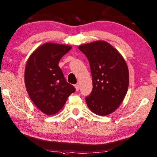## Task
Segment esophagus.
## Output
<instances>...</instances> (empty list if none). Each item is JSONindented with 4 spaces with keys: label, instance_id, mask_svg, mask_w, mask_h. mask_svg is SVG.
Listing matches in <instances>:
<instances>
[{
    "label": "esophagus",
    "instance_id": "1",
    "mask_svg": "<svg viewBox=\"0 0 157 157\" xmlns=\"http://www.w3.org/2000/svg\"><path fill=\"white\" fill-rule=\"evenodd\" d=\"M75 89H76L77 91H79V85L78 84H75Z\"/></svg>",
    "mask_w": 157,
    "mask_h": 157
}]
</instances>
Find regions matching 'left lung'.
Here are the masks:
<instances>
[{
  "mask_svg": "<svg viewBox=\"0 0 157 157\" xmlns=\"http://www.w3.org/2000/svg\"><path fill=\"white\" fill-rule=\"evenodd\" d=\"M90 65L93 89L86 97L92 113L100 116L113 113L122 103L127 93L129 73L121 54L110 44L97 40L78 47Z\"/></svg>",
  "mask_w": 157,
  "mask_h": 157,
  "instance_id": "8db88e82",
  "label": "left lung"
}]
</instances>
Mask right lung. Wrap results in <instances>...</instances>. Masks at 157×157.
Returning a JSON list of instances; mask_svg holds the SVG:
<instances>
[{
  "mask_svg": "<svg viewBox=\"0 0 157 157\" xmlns=\"http://www.w3.org/2000/svg\"><path fill=\"white\" fill-rule=\"evenodd\" d=\"M71 48L66 44L44 43L30 55L26 62V91L34 105L47 115L59 113L68 96L75 91L67 82L59 66L60 59Z\"/></svg>",
  "mask_w": 157,
  "mask_h": 157,
  "instance_id": "add662e5",
  "label": "right lung"
}]
</instances>
